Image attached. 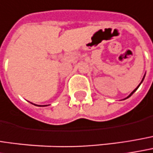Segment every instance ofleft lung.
Here are the masks:
<instances>
[{"label":"left lung","instance_id":"left-lung-1","mask_svg":"<svg viewBox=\"0 0 153 153\" xmlns=\"http://www.w3.org/2000/svg\"><path fill=\"white\" fill-rule=\"evenodd\" d=\"M145 76H146V74H145ZM145 76H144V78H143V79H142V81H141V83H142V82H143V80H144V79H145ZM141 83H140V84H139V86H140V85H141ZM139 86H138V87H139ZM138 87H137V88H138ZM137 88H136V89H135V90H133V92H132L131 94H130V95H129V96H128V97H126V98H125V99H127V98H129V97H130V96H131V95H132V94H133V93H134V92H135V91L137 90ZM125 99H124V100H125Z\"/></svg>","mask_w":153,"mask_h":153}]
</instances>
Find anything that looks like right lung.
I'll list each match as a JSON object with an SVG mask.
<instances>
[{"mask_svg":"<svg viewBox=\"0 0 153 153\" xmlns=\"http://www.w3.org/2000/svg\"><path fill=\"white\" fill-rule=\"evenodd\" d=\"M34 105H35V104H34Z\"/></svg>","mask_w":153,"mask_h":153,"instance_id":"obj_1","label":"right lung"}]
</instances>
